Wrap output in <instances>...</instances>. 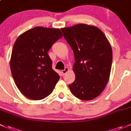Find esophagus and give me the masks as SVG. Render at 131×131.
<instances>
[{"label":"esophagus","instance_id":"34e87169","mask_svg":"<svg viewBox=\"0 0 131 131\" xmlns=\"http://www.w3.org/2000/svg\"><path fill=\"white\" fill-rule=\"evenodd\" d=\"M69 71V69L68 67H66L64 70H62V73L63 74H65L67 73Z\"/></svg>","mask_w":131,"mask_h":131}]
</instances>
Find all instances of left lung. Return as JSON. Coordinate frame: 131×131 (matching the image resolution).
I'll return each mask as SVG.
<instances>
[{"label": "left lung", "mask_w": 131, "mask_h": 131, "mask_svg": "<svg viewBox=\"0 0 131 131\" xmlns=\"http://www.w3.org/2000/svg\"><path fill=\"white\" fill-rule=\"evenodd\" d=\"M61 31L74 55L75 79L69 88L79 99L91 100L100 95L109 80L111 45L104 33L94 26L78 24Z\"/></svg>", "instance_id": "8db88e82"}]
</instances>
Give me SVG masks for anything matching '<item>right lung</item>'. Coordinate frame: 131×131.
I'll return each instance as SVG.
<instances>
[{
  "mask_svg": "<svg viewBox=\"0 0 131 131\" xmlns=\"http://www.w3.org/2000/svg\"><path fill=\"white\" fill-rule=\"evenodd\" d=\"M62 36L58 28L37 26L16 39L10 57V71L17 88L29 99L40 100L48 96L59 80L48 52Z\"/></svg>",
  "mask_w": 131,
  "mask_h": 131,
  "instance_id": "1",
  "label": "right lung"
}]
</instances>
